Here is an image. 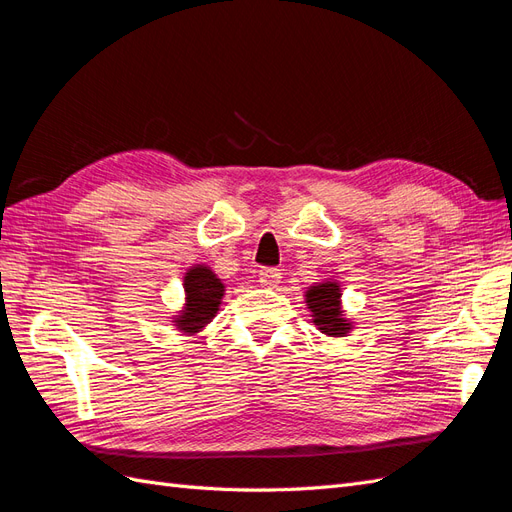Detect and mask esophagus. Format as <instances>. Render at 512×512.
Instances as JSON below:
<instances>
[{"label":"esophagus","instance_id":"esophagus-1","mask_svg":"<svg viewBox=\"0 0 512 512\" xmlns=\"http://www.w3.org/2000/svg\"><path fill=\"white\" fill-rule=\"evenodd\" d=\"M258 282H260V286H265V288H275L277 284L282 282V273H280V269L262 267L260 273H258Z\"/></svg>","mask_w":512,"mask_h":512}]
</instances>
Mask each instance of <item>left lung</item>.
<instances>
[{
  "instance_id": "8db88e82",
  "label": "left lung",
  "mask_w": 512,
  "mask_h": 512,
  "mask_svg": "<svg viewBox=\"0 0 512 512\" xmlns=\"http://www.w3.org/2000/svg\"><path fill=\"white\" fill-rule=\"evenodd\" d=\"M307 309L312 312V320L320 333L329 337H344L350 333L352 322L344 318L342 312V288L337 282H322L309 286L305 292Z\"/></svg>"
}]
</instances>
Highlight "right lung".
Returning <instances> with one entry per match:
<instances>
[{
    "label": "right lung",
    "instance_id": "obj_1",
    "mask_svg": "<svg viewBox=\"0 0 512 512\" xmlns=\"http://www.w3.org/2000/svg\"><path fill=\"white\" fill-rule=\"evenodd\" d=\"M183 288L185 307L173 322L181 333L194 335L203 331L213 316L218 314L224 297V284L209 267L194 265L183 277Z\"/></svg>",
    "mask_w": 512,
    "mask_h": 512
}]
</instances>
